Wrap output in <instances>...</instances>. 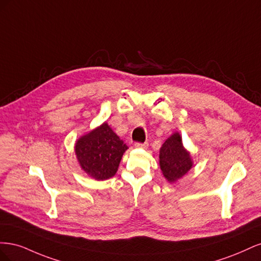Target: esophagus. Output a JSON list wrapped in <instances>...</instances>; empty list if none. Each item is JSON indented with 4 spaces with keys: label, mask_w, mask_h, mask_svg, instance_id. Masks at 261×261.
Wrapping results in <instances>:
<instances>
[{
    "label": "esophagus",
    "mask_w": 261,
    "mask_h": 261,
    "mask_svg": "<svg viewBox=\"0 0 261 261\" xmlns=\"http://www.w3.org/2000/svg\"><path fill=\"white\" fill-rule=\"evenodd\" d=\"M135 147H136V148H143V149H147V148H148V143H143V144H140V143H136V144H135Z\"/></svg>",
    "instance_id": "esophagus-1"
}]
</instances>
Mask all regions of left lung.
<instances>
[{"instance_id": "obj_1", "label": "left lung", "mask_w": 261, "mask_h": 261, "mask_svg": "<svg viewBox=\"0 0 261 261\" xmlns=\"http://www.w3.org/2000/svg\"><path fill=\"white\" fill-rule=\"evenodd\" d=\"M159 164L169 183H175L194 167L191 152L184 147L178 132L173 133L163 143L159 152Z\"/></svg>"}]
</instances>
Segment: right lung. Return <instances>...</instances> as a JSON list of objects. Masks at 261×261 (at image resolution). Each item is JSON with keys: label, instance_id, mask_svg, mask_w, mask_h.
<instances>
[{"label": "right lung", "instance_id": "obj_1", "mask_svg": "<svg viewBox=\"0 0 261 261\" xmlns=\"http://www.w3.org/2000/svg\"><path fill=\"white\" fill-rule=\"evenodd\" d=\"M127 149L107 122L81 136L74 147L81 169L96 180L113 177Z\"/></svg>", "mask_w": 261, "mask_h": 261}]
</instances>
